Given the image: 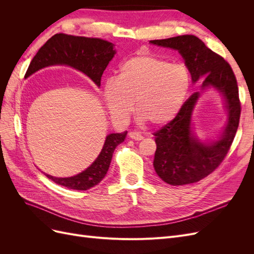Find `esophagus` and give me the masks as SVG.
I'll use <instances>...</instances> for the list:
<instances>
[{"label": "esophagus", "instance_id": "34e87169", "mask_svg": "<svg viewBox=\"0 0 254 254\" xmlns=\"http://www.w3.org/2000/svg\"><path fill=\"white\" fill-rule=\"evenodd\" d=\"M129 137H130V139L134 140V141L143 140V135H141L139 132H135V131H130L129 132Z\"/></svg>", "mask_w": 254, "mask_h": 254}]
</instances>
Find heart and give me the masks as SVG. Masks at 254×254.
I'll list each match as a JSON object with an SVG mask.
<instances>
[{"instance_id":"obj_1","label":"heart","mask_w":254,"mask_h":254,"mask_svg":"<svg viewBox=\"0 0 254 254\" xmlns=\"http://www.w3.org/2000/svg\"><path fill=\"white\" fill-rule=\"evenodd\" d=\"M190 84V74L183 65L172 64L150 54H140L120 65L117 78L106 82L103 94L115 120L127 121L135 102L140 122L161 127L179 113Z\"/></svg>"}]
</instances>
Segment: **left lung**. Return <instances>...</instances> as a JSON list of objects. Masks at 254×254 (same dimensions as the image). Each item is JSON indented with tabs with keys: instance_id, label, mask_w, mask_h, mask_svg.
Instances as JSON below:
<instances>
[{
	"instance_id": "8db88e82",
	"label": "left lung",
	"mask_w": 254,
	"mask_h": 254,
	"mask_svg": "<svg viewBox=\"0 0 254 254\" xmlns=\"http://www.w3.org/2000/svg\"><path fill=\"white\" fill-rule=\"evenodd\" d=\"M149 42L178 51L193 83L203 78L201 91L213 88L225 99L227 124L217 140L201 141L191 127V114L201 92L190 95L176 118L153 133L157 144L153 167L160 178L172 186L198 182L220 165L234 140L241 117L235 75L227 61L196 36L183 35Z\"/></svg>"
}]
</instances>
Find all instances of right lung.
I'll return each mask as SVG.
<instances>
[{
  "label": "right lung",
  "instance_id": "add662e5",
  "mask_svg": "<svg viewBox=\"0 0 254 254\" xmlns=\"http://www.w3.org/2000/svg\"><path fill=\"white\" fill-rule=\"evenodd\" d=\"M114 44L98 38H87L56 34L43 44L30 63L25 78L43 67L51 65H67L80 71L101 87L105 68L114 57ZM127 131L110 133L106 136L103 149L96 160L87 170L67 178H57L45 174L49 179L64 188L87 190L101 182L108 172L114 149L124 142Z\"/></svg>",
  "mask_w": 254,
  "mask_h": 254
}]
</instances>
